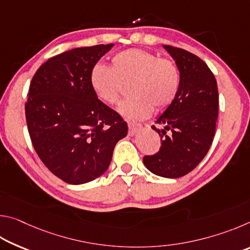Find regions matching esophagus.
I'll list each match as a JSON object with an SVG mask.
<instances>
[{
  "label": "esophagus",
  "mask_w": 250,
  "mask_h": 250,
  "mask_svg": "<svg viewBox=\"0 0 250 250\" xmlns=\"http://www.w3.org/2000/svg\"><path fill=\"white\" fill-rule=\"evenodd\" d=\"M129 134L130 135H135L139 131L142 130V125L140 124H133V122H129Z\"/></svg>",
  "instance_id": "esophagus-1"
}]
</instances>
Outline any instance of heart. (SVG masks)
<instances>
[{
    "label": "heart",
    "instance_id": "heart-1",
    "mask_svg": "<svg viewBox=\"0 0 250 250\" xmlns=\"http://www.w3.org/2000/svg\"><path fill=\"white\" fill-rule=\"evenodd\" d=\"M95 96L107 104H117L124 84L131 83L134 95L120 105L129 120H142L156 109L172 104L179 90L180 76L173 62L143 49H128L111 58L110 68L97 64L89 75Z\"/></svg>",
    "mask_w": 250,
    "mask_h": 250
}]
</instances>
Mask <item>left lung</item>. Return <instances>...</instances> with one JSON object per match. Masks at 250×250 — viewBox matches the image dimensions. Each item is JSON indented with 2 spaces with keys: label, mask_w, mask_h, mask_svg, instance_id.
Here are the masks:
<instances>
[{
  "label": "left lung",
  "mask_w": 250,
  "mask_h": 250,
  "mask_svg": "<svg viewBox=\"0 0 250 250\" xmlns=\"http://www.w3.org/2000/svg\"><path fill=\"white\" fill-rule=\"evenodd\" d=\"M180 71L179 90L174 100L152 126L161 137L154 155L143 163L155 175L176 179L194 170L213 142L218 116V89L213 73L204 62L188 50L163 45Z\"/></svg>",
  "instance_id": "8db88e82"
}]
</instances>
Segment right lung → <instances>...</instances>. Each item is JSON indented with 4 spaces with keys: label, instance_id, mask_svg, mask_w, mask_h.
Returning a JSON list of instances; mask_svg holds the SVG:
<instances>
[{
    "label": "right lung",
    "instance_id": "add662e5",
    "mask_svg": "<svg viewBox=\"0 0 250 250\" xmlns=\"http://www.w3.org/2000/svg\"><path fill=\"white\" fill-rule=\"evenodd\" d=\"M113 44L70 49L34 75L25 104L34 149L46 167L68 184H83L108 170L126 122L97 98L90 70Z\"/></svg>",
    "mask_w": 250,
    "mask_h": 250
}]
</instances>
